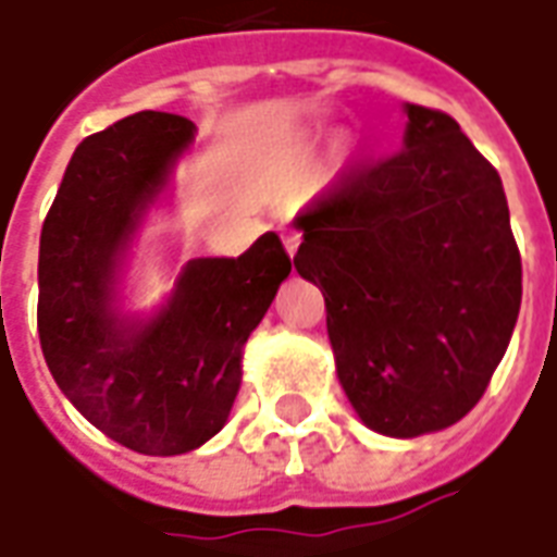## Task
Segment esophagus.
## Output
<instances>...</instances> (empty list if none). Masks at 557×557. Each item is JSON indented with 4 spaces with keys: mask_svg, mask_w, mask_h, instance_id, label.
Here are the masks:
<instances>
[{
    "mask_svg": "<svg viewBox=\"0 0 557 557\" xmlns=\"http://www.w3.org/2000/svg\"><path fill=\"white\" fill-rule=\"evenodd\" d=\"M298 244H301V232H295V228H286V232H283V247H286V252H289V256H295Z\"/></svg>",
    "mask_w": 557,
    "mask_h": 557,
    "instance_id": "1",
    "label": "esophagus"
}]
</instances>
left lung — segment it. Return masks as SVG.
<instances>
[{
	"label": "left lung",
	"mask_w": 557,
	"mask_h": 557,
	"mask_svg": "<svg viewBox=\"0 0 557 557\" xmlns=\"http://www.w3.org/2000/svg\"><path fill=\"white\" fill-rule=\"evenodd\" d=\"M404 111L398 153L346 169L295 216V271L322 289L341 386L386 437L468 416L522 307L500 174L449 114Z\"/></svg>",
	"instance_id": "8db88e82"
}]
</instances>
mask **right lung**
<instances>
[{
	"label": "right lung",
	"mask_w": 557,
	"mask_h": 557,
	"mask_svg": "<svg viewBox=\"0 0 557 557\" xmlns=\"http://www.w3.org/2000/svg\"><path fill=\"white\" fill-rule=\"evenodd\" d=\"M196 126L138 111L77 144L41 225L38 337L77 413L141 455L198 449L225 425L240 356L289 277L274 232L238 259H193L150 319L116 310V280L144 211L169 186Z\"/></svg>",
	"instance_id": "obj_1"
}]
</instances>
